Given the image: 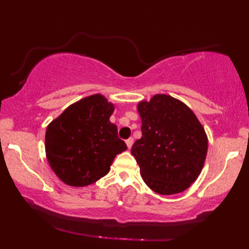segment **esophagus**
I'll list each match as a JSON object with an SVG mask.
<instances>
[{
    "instance_id": "1",
    "label": "esophagus",
    "mask_w": 249,
    "mask_h": 249,
    "mask_svg": "<svg viewBox=\"0 0 249 249\" xmlns=\"http://www.w3.org/2000/svg\"><path fill=\"white\" fill-rule=\"evenodd\" d=\"M125 144H127V146H128V148L130 149L131 148V146H132V144H134V138H128L127 141H125Z\"/></svg>"
}]
</instances>
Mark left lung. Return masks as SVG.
<instances>
[{
    "mask_svg": "<svg viewBox=\"0 0 249 249\" xmlns=\"http://www.w3.org/2000/svg\"><path fill=\"white\" fill-rule=\"evenodd\" d=\"M142 138L131 147L142 179L161 195L186 190L199 176L207 137L193 111L169 95L141 102Z\"/></svg>",
    "mask_w": 249,
    "mask_h": 249,
    "instance_id": "left-lung-1",
    "label": "left lung"
}]
</instances>
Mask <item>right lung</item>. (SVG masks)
Returning <instances> with one entry per match:
<instances>
[{
  "instance_id": "right-lung-1",
  "label": "right lung",
  "mask_w": 249,
  "mask_h": 249,
  "mask_svg": "<svg viewBox=\"0 0 249 249\" xmlns=\"http://www.w3.org/2000/svg\"><path fill=\"white\" fill-rule=\"evenodd\" d=\"M113 104L91 95L70 105L46 129L47 161L67 185L84 187L107 175L117 154L127 149L110 121Z\"/></svg>"
}]
</instances>
